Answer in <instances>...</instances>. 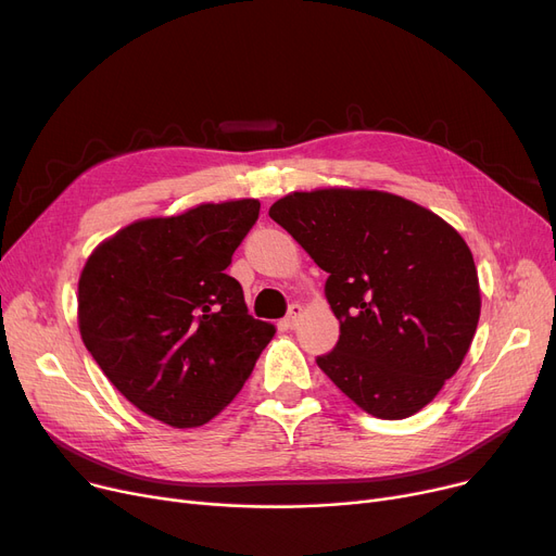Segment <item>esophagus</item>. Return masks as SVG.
I'll return each instance as SVG.
<instances>
[{
    "label": "esophagus",
    "instance_id": "1",
    "mask_svg": "<svg viewBox=\"0 0 556 556\" xmlns=\"http://www.w3.org/2000/svg\"><path fill=\"white\" fill-rule=\"evenodd\" d=\"M302 304H290L288 306V315L283 317V325L288 327V329H293L295 325H298V319H300V315H302Z\"/></svg>",
    "mask_w": 556,
    "mask_h": 556
}]
</instances>
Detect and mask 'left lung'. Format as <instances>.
I'll return each mask as SVG.
<instances>
[{
	"instance_id": "obj_1",
	"label": "left lung",
	"mask_w": 556,
	"mask_h": 556,
	"mask_svg": "<svg viewBox=\"0 0 556 556\" xmlns=\"http://www.w3.org/2000/svg\"><path fill=\"white\" fill-rule=\"evenodd\" d=\"M329 273L325 295L340 319L317 367L365 413L405 419L459 369L480 319L473 254L421 204L386 191H295L270 207Z\"/></svg>"
}]
</instances>
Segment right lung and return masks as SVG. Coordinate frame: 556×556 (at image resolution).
<instances>
[{"label":"right lung","instance_id":"right-lung-1","mask_svg":"<svg viewBox=\"0 0 556 556\" xmlns=\"http://www.w3.org/2000/svg\"><path fill=\"white\" fill-rule=\"evenodd\" d=\"M254 198L137 220L103 241L78 279L87 352L135 407L173 428L214 419L275 327L248 313L225 268L258 218Z\"/></svg>","mask_w":556,"mask_h":556}]
</instances>
